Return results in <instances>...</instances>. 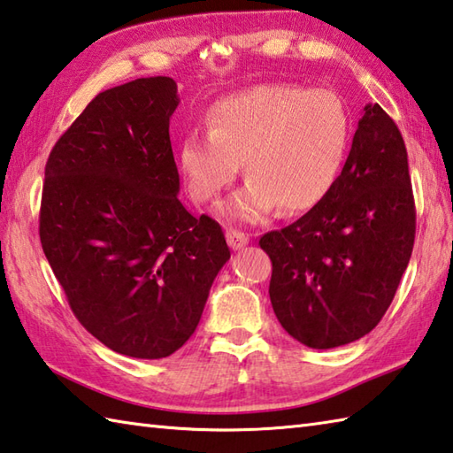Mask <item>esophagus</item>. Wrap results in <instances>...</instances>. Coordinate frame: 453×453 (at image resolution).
<instances>
[{"mask_svg":"<svg viewBox=\"0 0 453 453\" xmlns=\"http://www.w3.org/2000/svg\"><path fill=\"white\" fill-rule=\"evenodd\" d=\"M226 237H227L229 247H232L234 251L242 250V247H245L247 243H250V235L243 234V232H239V229H227Z\"/></svg>","mask_w":453,"mask_h":453,"instance_id":"obj_1","label":"esophagus"}]
</instances>
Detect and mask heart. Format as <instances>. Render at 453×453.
I'll list each match as a JSON object with an SVG mask.
<instances>
[{"mask_svg": "<svg viewBox=\"0 0 453 453\" xmlns=\"http://www.w3.org/2000/svg\"><path fill=\"white\" fill-rule=\"evenodd\" d=\"M349 137V113L334 92L263 84L211 105L208 133L184 135L179 168L190 196L210 202L235 180L242 161L250 180L221 214L255 224L274 206L298 214L320 203L338 180Z\"/></svg>", "mask_w": 453, "mask_h": 453, "instance_id": "obj_1", "label": "heart"}]
</instances>
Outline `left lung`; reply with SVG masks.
<instances>
[{
    "instance_id": "left-lung-1",
    "label": "left lung",
    "mask_w": 453,
    "mask_h": 453,
    "mask_svg": "<svg viewBox=\"0 0 453 453\" xmlns=\"http://www.w3.org/2000/svg\"><path fill=\"white\" fill-rule=\"evenodd\" d=\"M414 234L403 135L379 104H367L327 196L259 239L273 263L269 296L280 326L314 349L363 338L393 303Z\"/></svg>"
}]
</instances>
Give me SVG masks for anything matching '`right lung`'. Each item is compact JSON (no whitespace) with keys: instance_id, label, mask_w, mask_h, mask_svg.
<instances>
[{"instance_id":"right-lung-1","label":"right lung","mask_w":453,"mask_h":453,"mask_svg":"<svg viewBox=\"0 0 453 453\" xmlns=\"http://www.w3.org/2000/svg\"><path fill=\"white\" fill-rule=\"evenodd\" d=\"M168 76L100 92L44 166L39 235L78 322L110 349L168 357L188 342L229 259L216 219L179 196Z\"/></svg>"}]
</instances>
